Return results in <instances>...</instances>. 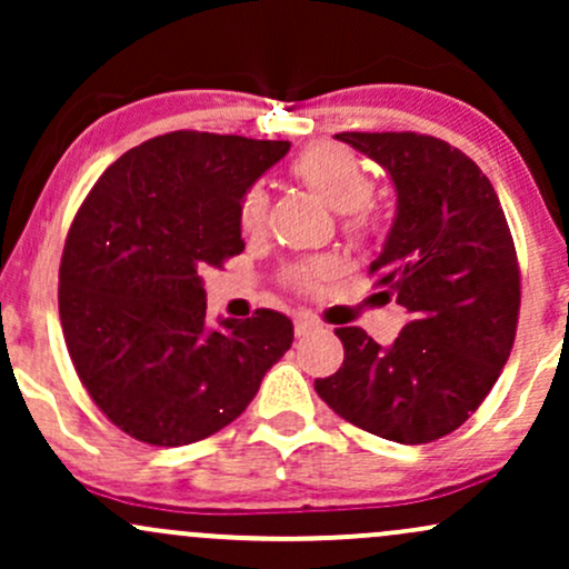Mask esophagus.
Wrapping results in <instances>:
<instances>
[{
    "label": "esophagus",
    "instance_id": "1",
    "mask_svg": "<svg viewBox=\"0 0 569 569\" xmlns=\"http://www.w3.org/2000/svg\"><path fill=\"white\" fill-rule=\"evenodd\" d=\"M316 331H321V323L312 321V318H297V321H293V335L297 337L316 335Z\"/></svg>",
    "mask_w": 569,
    "mask_h": 569
}]
</instances>
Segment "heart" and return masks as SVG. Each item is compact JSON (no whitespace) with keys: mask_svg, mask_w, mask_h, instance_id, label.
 I'll use <instances>...</instances> for the list:
<instances>
[{"mask_svg":"<svg viewBox=\"0 0 569 569\" xmlns=\"http://www.w3.org/2000/svg\"><path fill=\"white\" fill-rule=\"evenodd\" d=\"M291 176L316 192L326 206L342 217V232L356 243H363L377 232V213L371 208L375 179L367 162L342 143H316L291 162ZM267 194L259 184L248 187L240 198L238 221L243 232H259L264 224ZM329 267L318 262H299L283 270V283L299 293H312L321 286Z\"/></svg>","mask_w":569,"mask_h":569,"instance_id":"1","label":"heart"}]
</instances>
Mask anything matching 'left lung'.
Listing matches in <instances>:
<instances>
[{"label":"left lung","instance_id":"left-lung-1","mask_svg":"<svg viewBox=\"0 0 569 569\" xmlns=\"http://www.w3.org/2000/svg\"><path fill=\"white\" fill-rule=\"evenodd\" d=\"M337 139L396 184V221L369 276L409 323L390 348L358 326L335 329L345 361L316 390L380 439L436 441L481 407L511 356L521 305L511 230L495 187L452 143L411 130Z\"/></svg>","mask_w":569,"mask_h":569}]
</instances>
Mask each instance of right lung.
I'll use <instances>...</instances> for the list:
<instances>
[{"label": "right lung", "instance_id": "1", "mask_svg": "<svg viewBox=\"0 0 569 569\" xmlns=\"http://www.w3.org/2000/svg\"><path fill=\"white\" fill-rule=\"evenodd\" d=\"M289 147L173 130L128 149L77 208L58 270L63 339L96 407L136 441L208 439L291 348L276 310L208 329L200 278L243 251L240 198Z\"/></svg>", "mask_w": 569, "mask_h": 569}]
</instances>
